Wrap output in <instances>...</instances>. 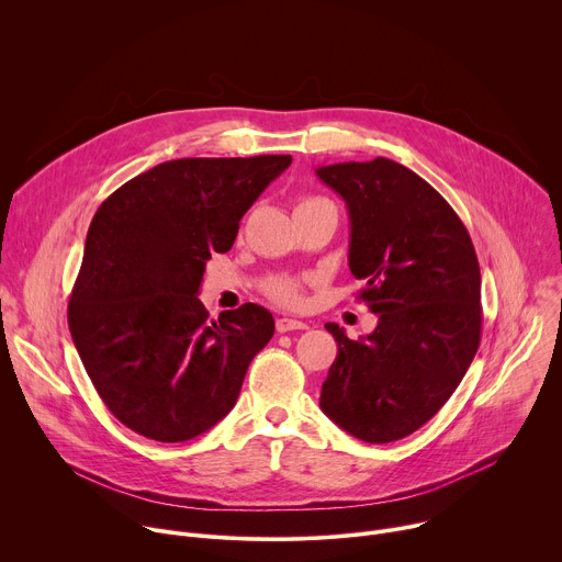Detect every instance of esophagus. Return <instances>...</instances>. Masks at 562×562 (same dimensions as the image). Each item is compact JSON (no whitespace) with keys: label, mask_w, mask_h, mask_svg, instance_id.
<instances>
[{"label":"esophagus","mask_w":562,"mask_h":562,"mask_svg":"<svg viewBox=\"0 0 562 562\" xmlns=\"http://www.w3.org/2000/svg\"><path fill=\"white\" fill-rule=\"evenodd\" d=\"M276 329H278V334L300 331V329H306V323H302V319H291V317H278L276 319Z\"/></svg>","instance_id":"esophagus-1"}]
</instances>
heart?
<instances>
[{
  "label": "heart",
  "instance_id": "obj_1",
  "mask_svg": "<svg viewBox=\"0 0 562 562\" xmlns=\"http://www.w3.org/2000/svg\"><path fill=\"white\" fill-rule=\"evenodd\" d=\"M319 200L323 198H306L300 204H311V202H319ZM267 291L278 302H284V304L300 302V282L293 278H273L267 282Z\"/></svg>",
  "mask_w": 562,
  "mask_h": 562
}]
</instances>
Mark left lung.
<instances>
[{"label":"left lung","mask_w":562,"mask_h":562,"mask_svg":"<svg viewBox=\"0 0 562 562\" xmlns=\"http://www.w3.org/2000/svg\"><path fill=\"white\" fill-rule=\"evenodd\" d=\"M315 176L347 204L349 269L378 315L360 340L325 325L338 356L319 407L358 440L393 442L440 412L477 351V258L447 200L393 159L329 165Z\"/></svg>","instance_id":"1"}]
</instances>
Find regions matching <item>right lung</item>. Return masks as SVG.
Instances as JSON below:
<instances>
[{
  "label": "right lung",
  "instance_id": "obj_1",
  "mask_svg": "<svg viewBox=\"0 0 562 562\" xmlns=\"http://www.w3.org/2000/svg\"><path fill=\"white\" fill-rule=\"evenodd\" d=\"M291 155L184 157L122 184L98 209L68 329L109 412L135 434L184 442L235 405L276 331L254 302L209 319L200 284Z\"/></svg>",
  "mask_w": 562,
  "mask_h": 562
}]
</instances>
